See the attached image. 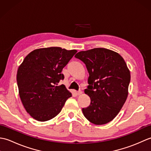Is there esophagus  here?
<instances>
[{
    "label": "esophagus",
    "instance_id": "34e87169",
    "mask_svg": "<svg viewBox=\"0 0 151 151\" xmlns=\"http://www.w3.org/2000/svg\"><path fill=\"white\" fill-rule=\"evenodd\" d=\"M82 93V91L81 90H79L76 92V94H77L78 95H81Z\"/></svg>",
    "mask_w": 151,
    "mask_h": 151
}]
</instances>
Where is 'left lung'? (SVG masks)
<instances>
[{"instance_id":"1","label":"left lung","mask_w":151,"mask_h":151,"mask_svg":"<svg viewBox=\"0 0 151 151\" xmlns=\"http://www.w3.org/2000/svg\"><path fill=\"white\" fill-rule=\"evenodd\" d=\"M86 64L89 73L84 92L91 99L83 114L95 124H106L117 116L129 94L130 73L117 52L104 48L81 51L75 56Z\"/></svg>"}]
</instances>
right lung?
<instances>
[{
  "instance_id": "obj_1",
  "label": "right lung",
  "mask_w": 151,
  "mask_h": 151,
  "mask_svg": "<svg viewBox=\"0 0 151 151\" xmlns=\"http://www.w3.org/2000/svg\"><path fill=\"white\" fill-rule=\"evenodd\" d=\"M77 52L61 47L36 49L25 57L17 73L19 93L25 110L38 121L56 117L72 96L65 86L62 69Z\"/></svg>"
}]
</instances>
